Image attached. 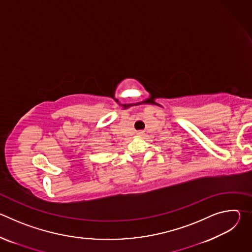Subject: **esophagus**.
I'll list each match as a JSON object with an SVG mask.
<instances>
[{
    "mask_svg": "<svg viewBox=\"0 0 252 252\" xmlns=\"http://www.w3.org/2000/svg\"><path fill=\"white\" fill-rule=\"evenodd\" d=\"M136 134H137V135H142V134H143V131H142V130H138V131H136Z\"/></svg>",
    "mask_w": 252,
    "mask_h": 252,
    "instance_id": "obj_1",
    "label": "esophagus"
}]
</instances>
